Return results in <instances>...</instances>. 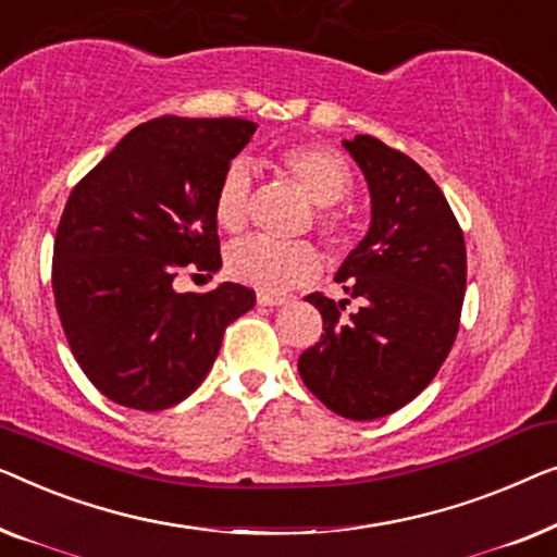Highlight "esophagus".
Listing matches in <instances>:
<instances>
[{"mask_svg": "<svg viewBox=\"0 0 557 557\" xmlns=\"http://www.w3.org/2000/svg\"><path fill=\"white\" fill-rule=\"evenodd\" d=\"M257 302L260 305H270V308H277V305H285L287 300L280 295H270V293H257Z\"/></svg>", "mask_w": 557, "mask_h": 557, "instance_id": "1", "label": "esophagus"}]
</instances>
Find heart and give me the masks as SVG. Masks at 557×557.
Masks as SVG:
<instances>
[{
    "mask_svg": "<svg viewBox=\"0 0 557 557\" xmlns=\"http://www.w3.org/2000/svg\"><path fill=\"white\" fill-rule=\"evenodd\" d=\"M277 166L318 203V232L331 252L350 245V222L335 207L350 189V169L343 156L323 144H293L277 151ZM252 176L245 161H234L219 178L214 219L224 232L237 234L247 226ZM226 272L260 293L280 295L315 280L320 255L308 242H270L249 237L234 242L226 252Z\"/></svg>",
    "mask_w": 557,
    "mask_h": 557,
    "instance_id": "b5f03b06",
    "label": "heart"
}]
</instances>
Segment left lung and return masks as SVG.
I'll return each instance as SVG.
<instances>
[{
	"label": "left lung",
	"instance_id": "obj_1",
	"mask_svg": "<svg viewBox=\"0 0 557 557\" xmlns=\"http://www.w3.org/2000/svg\"><path fill=\"white\" fill-rule=\"evenodd\" d=\"M371 191V226L341 264L343 300L312 293L323 335L297 360L305 386L354 421L413 401L449 356L467 289L465 234L434 178L373 136L343 140ZM356 299L359 310L342 315Z\"/></svg>",
	"mask_w": 557,
	"mask_h": 557
}]
</instances>
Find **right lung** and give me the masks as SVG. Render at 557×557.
I'll list each match as a JSON object with an SVG mask.
<instances>
[{
    "mask_svg": "<svg viewBox=\"0 0 557 557\" xmlns=\"http://www.w3.org/2000/svg\"><path fill=\"white\" fill-rule=\"evenodd\" d=\"M245 119L140 123L70 191L54 234L52 293L70 350L111 401L161 411L207 379L226 325L255 308L234 282L176 293L178 272L222 268L219 178L249 144Z\"/></svg>",
    "mask_w": 557,
    "mask_h": 557,
    "instance_id": "1",
    "label": "right lung"
}]
</instances>
